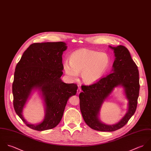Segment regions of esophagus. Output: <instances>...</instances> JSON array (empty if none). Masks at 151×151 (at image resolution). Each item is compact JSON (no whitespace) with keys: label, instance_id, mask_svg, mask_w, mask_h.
I'll list each match as a JSON object with an SVG mask.
<instances>
[{"label":"esophagus","instance_id":"34e87169","mask_svg":"<svg viewBox=\"0 0 151 151\" xmlns=\"http://www.w3.org/2000/svg\"><path fill=\"white\" fill-rule=\"evenodd\" d=\"M81 92V89L80 88H79L78 89V90H77V94H79Z\"/></svg>","mask_w":151,"mask_h":151}]
</instances>
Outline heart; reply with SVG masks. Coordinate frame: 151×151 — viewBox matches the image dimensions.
<instances>
[{"instance_id": "b5f03b06", "label": "heart", "mask_w": 151, "mask_h": 151, "mask_svg": "<svg viewBox=\"0 0 151 151\" xmlns=\"http://www.w3.org/2000/svg\"><path fill=\"white\" fill-rule=\"evenodd\" d=\"M110 57L105 52L81 49L74 52L70 57L69 62L65 60L63 68L66 75L75 79L81 73L82 82L92 85L99 81L108 71Z\"/></svg>"}]
</instances>
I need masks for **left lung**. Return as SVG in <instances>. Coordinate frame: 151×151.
<instances>
[{
	"instance_id": "obj_1",
	"label": "left lung",
	"mask_w": 151,
	"mask_h": 151,
	"mask_svg": "<svg viewBox=\"0 0 151 151\" xmlns=\"http://www.w3.org/2000/svg\"><path fill=\"white\" fill-rule=\"evenodd\" d=\"M109 47L115 60L111 73L90 86H82L79 94L80 108L84 121L91 128L99 131H114L124 127L134 114L139 91V71L128 49L123 45ZM124 89L128 100L127 111L118 123L109 125L99 119V110L104 101L116 87Z\"/></svg>"
}]
</instances>
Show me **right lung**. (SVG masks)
<instances>
[{
	"instance_id": "obj_1",
	"label": "right lung",
	"mask_w": 151,
	"mask_h": 151,
	"mask_svg": "<svg viewBox=\"0 0 151 151\" xmlns=\"http://www.w3.org/2000/svg\"><path fill=\"white\" fill-rule=\"evenodd\" d=\"M67 49L63 42L34 43L24 51L16 65L12 86L13 106L19 117L31 129L44 131L55 127L60 122L68 99L76 94L78 86L65 83L62 55ZM43 100L45 118L33 124L22 115L23 109L34 91Z\"/></svg>"
}]
</instances>
